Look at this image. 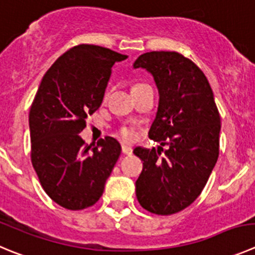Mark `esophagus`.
I'll return each mask as SVG.
<instances>
[{
  "label": "esophagus",
  "instance_id": "34e87169",
  "mask_svg": "<svg viewBox=\"0 0 255 255\" xmlns=\"http://www.w3.org/2000/svg\"><path fill=\"white\" fill-rule=\"evenodd\" d=\"M133 149L130 148L129 146H126V144H123L122 146V153L123 154H132Z\"/></svg>",
  "mask_w": 255,
  "mask_h": 255
}]
</instances>
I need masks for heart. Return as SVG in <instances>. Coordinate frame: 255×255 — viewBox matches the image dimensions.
I'll return each instance as SVG.
<instances>
[{
    "label": "heart",
    "instance_id": "1",
    "mask_svg": "<svg viewBox=\"0 0 255 255\" xmlns=\"http://www.w3.org/2000/svg\"><path fill=\"white\" fill-rule=\"evenodd\" d=\"M135 87H138V85H135ZM120 135L123 139H126V141H129V139H132L133 137V132L132 129H129V128L123 127L122 129L120 130Z\"/></svg>",
    "mask_w": 255,
    "mask_h": 255
}]
</instances>
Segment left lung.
Here are the masks:
<instances>
[{"label":"left lung","instance_id":"left-lung-1","mask_svg":"<svg viewBox=\"0 0 255 255\" xmlns=\"http://www.w3.org/2000/svg\"><path fill=\"white\" fill-rule=\"evenodd\" d=\"M133 68L153 77L160 99L148 135L168 146L163 157L156 148H134L143 161L135 196L149 213L171 215L194 203L215 167L220 116L205 74L181 54L146 52Z\"/></svg>","mask_w":255,"mask_h":255}]
</instances>
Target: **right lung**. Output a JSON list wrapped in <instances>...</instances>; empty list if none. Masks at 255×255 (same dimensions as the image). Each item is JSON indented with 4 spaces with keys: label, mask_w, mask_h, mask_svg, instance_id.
Masks as SVG:
<instances>
[{
    "label": "right lung",
    "mask_w": 255,
    "mask_h": 255,
    "mask_svg": "<svg viewBox=\"0 0 255 255\" xmlns=\"http://www.w3.org/2000/svg\"><path fill=\"white\" fill-rule=\"evenodd\" d=\"M127 58L97 45L71 47L46 71L30 108L31 162L45 192L69 210L98 201L120 158L113 137L85 144L79 133L103 102L112 66Z\"/></svg>",
    "instance_id": "right-lung-1"
}]
</instances>
